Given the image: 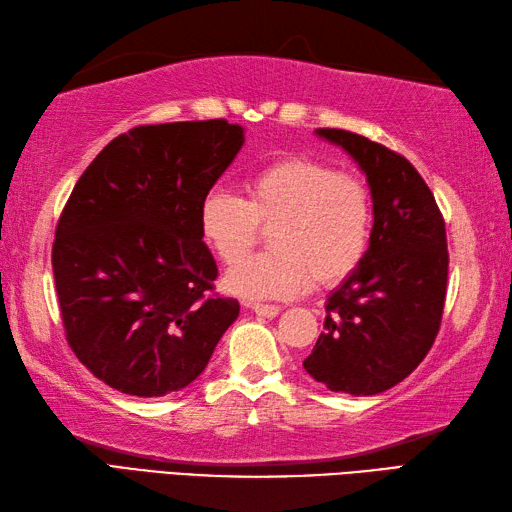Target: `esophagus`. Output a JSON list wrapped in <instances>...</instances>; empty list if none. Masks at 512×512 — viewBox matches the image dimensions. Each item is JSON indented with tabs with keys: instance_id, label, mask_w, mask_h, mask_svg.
Returning <instances> with one entry per match:
<instances>
[{
	"instance_id": "obj_1",
	"label": "esophagus",
	"mask_w": 512,
	"mask_h": 512,
	"mask_svg": "<svg viewBox=\"0 0 512 512\" xmlns=\"http://www.w3.org/2000/svg\"><path fill=\"white\" fill-rule=\"evenodd\" d=\"M249 309H252L254 313L263 315V317H276L280 313V306L278 304H247Z\"/></svg>"
}]
</instances>
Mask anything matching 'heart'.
<instances>
[{
    "label": "heart",
    "mask_w": 512,
    "mask_h": 512,
    "mask_svg": "<svg viewBox=\"0 0 512 512\" xmlns=\"http://www.w3.org/2000/svg\"><path fill=\"white\" fill-rule=\"evenodd\" d=\"M258 226H269V253L239 261ZM372 199L355 175L287 157L249 175L243 199L214 188L199 203V234L221 263H235L225 291L247 300L293 298L317 285H335L366 256Z\"/></svg>",
    "instance_id": "heart-1"
}]
</instances>
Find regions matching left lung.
<instances>
[{
	"mask_svg": "<svg viewBox=\"0 0 512 512\" xmlns=\"http://www.w3.org/2000/svg\"><path fill=\"white\" fill-rule=\"evenodd\" d=\"M366 175L372 232L359 267L326 300L324 333L304 370L328 390L372 396L425 359L447 295V234L418 170L385 146L342 129H315Z\"/></svg>",
	"mask_w": 512,
	"mask_h": 512,
	"instance_id": "left-lung-1",
	"label": "left lung"
}]
</instances>
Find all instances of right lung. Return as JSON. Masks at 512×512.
Wrapping results in <instances>:
<instances>
[{
  "mask_svg": "<svg viewBox=\"0 0 512 512\" xmlns=\"http://www.w3.org/2000/svg\"><path fill=\"white\" fill-rule=\"evenodd\" d=\"M243 144L227 120L151 124L111 140L76 181L52 271L67 342L109 388H186L238 317L236 300L206 293L219 271L199 203Z\"/></svg>",
  "mask_w": 512,
  "mask_h": 512,
  "instance_id": "obj_1",
  "label": "right lung"
}]
</instances>
